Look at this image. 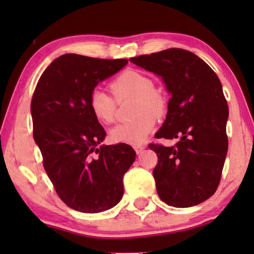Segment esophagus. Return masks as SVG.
<instances>
[{
	"label": "esophagus",
	"mask_w": 254,
	"mask_h": 254,
	"mask_svg": "<svg viewBox=\"0 0 254 254\" xmlns=\"http://www.w3.org/2000/svg\"><path fill=\"white\" fill-rule=\"evenodd\" d=\"M134 149H135V151H136V154L138 155V154H141V152L144 150L145 147H144V145H142V144H138V145H135Z\"/></svg>",
	"instance_id": "esophagus-1"
}]
</instances>
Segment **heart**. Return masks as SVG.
<instances>
[{
	"label": "heart",
	"instance_id": "b5f03b06",
	"mask_svg": "<svg viewBox=\"0 0 254 254\" xmlns=\"http://www.w3.org/2000/svg\"><path fill=\"white\" fill-rule=\"evenodd\" d=\"M118 103L133 99L129 123L118 125L110 131L111 140L116 143L140 144L154 129L156 117H161L166 110V99L159 90L155 89L154 81L143 72L127 69L113 79L110 85ZM110 93L102 89L92 90L89 97V107L97 120L110 125L116 120L117 102Z\"/></svg>",
	"mask_w": 254,
	"mask_h": 254
}]
</instances>
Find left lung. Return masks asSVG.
<instances>
[{
  "label": "left lung",
  "instance_id": "8db88e82",
  "mask_svg": "<svg viewBox=\"0 0 254 254\" xmlns=\"http://www.w3.org/2000/svg\"><path fill=\"white\" fill-rule=\"evenodd\" d=\"M129 61L161 76L171 93L155 137L178 142L172 147L149 144L158 157L152 171L158 196L177 208L203 202L216 192L228 152L229 109L220 78L197 55L182 48Z\"/></svg>",
  "mask_w": 254,
  "mask_h": 254
}]
</instances>
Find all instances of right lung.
I'll list each match as a JSON object with an SVG mask.
<instances>
[{
	"instance_id": "right-lung-1",
	"label": "right lung",
	"mask_w": 254,
	"mask_h": 254,
	"mask_svg": "<svg viewBox=\"0 0 254 254\" xmlns=\"http://www.w3.org/2000/svg\"><path fill=\"white\" fill-rule=\"evenodd\" d=\"M127 62L61 55L40 76L31 100L33 138L45 171L59 197L82 213H99L119 202L124 175L136 156L126 143L98 147L106 133L89 107L96 85Z\"/></svg>"
}]
</instances>
